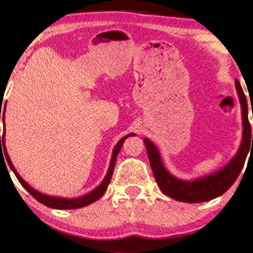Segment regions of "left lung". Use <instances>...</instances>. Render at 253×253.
Here are the masks:
<instances>
[{
  "label": "left lung",
  "instance_id": "1",
  "mask_svg": "<svg viewBox=\"0 0 253 253\" xmlns=\"http://www.w3.org/2000/svg\"><path fill=\"white\" fill-rule=\"evenodd\" d=\"M236 88L238 96H239L240 106H242L243 140L236 156L225 167H222L215 172L195 179H190V181L177 178V177L171 175L167 170V168L164 167L161 153H159L156 145L150 139H144L151 169L153 171L157 184L165 195L181 202H206L221 196L236 182L244 164H245L246 157L251 151L249 149H253V134L248 118V101H246L245 94H244L242 85L238 80H236ZM251 140H253L252 143H251Z\"/></svg>",
  "mask_w": 253,
  "mask_h": 253
}]
</instances>
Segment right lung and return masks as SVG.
<instances>
[{"label":"right lung","mask_w":253,"mask_h":253,"mask_svg":"<svg viewBox=\"0 0 253 253\" xmlns=\"http://www.w3.org/2000/svg\"><path fill=\"white\" fill-rule=\"evenodd\" d=\"M1 109H2V107H1ZM4 113H5V108H4L3 112H0V119L2 118L3 123H4ZM130 135H135V134H134V133H129V134L125 135L124 138H121L120 140L118 141V144L115 145L114 150H113V155H112V159H110V164H109L108 171H107V175L103 178V181L100 183V185L95 188V189L92 190L91 193L86 194V195H84V196L77 197V199H65V197H56V196L45 195V194L39 193V191L34 189V188H32L31 185L28 184V183L26 182L24 178H21V176L17 173V171L15 170V168H14L13 163H11L9 155L7 153V149H5V145H4V133H3V135H2V136L0 134V153H1V156L4 153L5 161H7V163H8V165H9L11 171L15 173L16 178L19 179V182L21 183L22 187H24L25 189L27 190L28 193H30L31 195L37 200V201H39L40 203H42V205L47 206V207H50V208H54V210H77V208L85 207V206L90 205V203L97 201V200L101 199L103 194L106 193L110 179H112L113 171H114V167H115V162H117V157L119 155V152H120L121 146H123L124 141L126 140V139ZM1 140H2V144H0ZM2 146H4L3 150H1Z\"/></svg>","instance_id":"add662e5"}]
</instances>
